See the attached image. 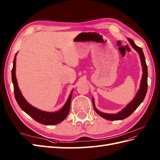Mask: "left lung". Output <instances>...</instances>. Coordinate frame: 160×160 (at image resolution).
Returning <instances> with one entry per match:
<instances>
[{
	"mask_svg": "<svg viewBox=\"0 0 160 160\" xmlns=\"http://www.w3.org/2000/svg\"><path fill=\"white\" fill-rule=\"evenodd\" d=\"M128 41H130L132 48H133L135 50L137 51L138 53L140 54V58H141V63L142 66V71H143L141 86H140V89L138 90L137 94H136V96H135V98L133 99V100H132L130 104H128L126 106V107L124 108L122 111L119 112L118 114H107V113H104V112L98 111L94 106V102H93V107H94L96 112L100 116L102 117L103 118L108 120H111V121L122 120V119L127 118L128 117H129L132 112H133L136 108H138L139 105L141 104L143 100L145 99V97L146 96V93L147 92L148 72H147V66L146 64L145 55H144L142 49L141 48H139L138 46L136 45L134 43V42L132 41L131 38H128Z\"/></svg>",
	"mask_w": 160,
	"mask_h": 160,
	"instance_id": "8db88e82",
	"label": "left lung"
}]
</instances>
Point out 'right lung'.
<instances>
[{
  "mask_svg": "<svg viewBox=\"0 0 160 160\" xmlns=\"http://www.w3.org/2000/svg\"><path fill=\"white\" fill-rule=\"evenodd\" d=\"M16 55L17 53L15 54L13 60V68L12 71H11V77H12V81L13 83L15 98L19 107L28 115H30L31 118H33L35 121H37L38 123L43 124V125H56V124H58L62 122V121L67 118V116L69 112L72 92L69 96V98L67 103L62 107V109L58 112H49L42 111L33 107L32 106H31L25 100L24 97H23L18 87L16 77H15V61H16Z\"/></svg>",
  "mask_w": 160,
  "mask_h": 160,
  "instance_id": "right-lung-1",
  "label": "right lung"
}]
</instances>
